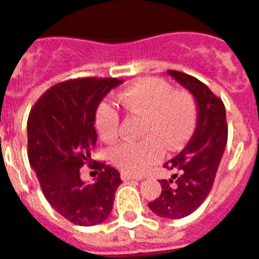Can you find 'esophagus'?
I'll use <instances>...</instances> for the list:
<instances>
[{
	"label": "esophagus",
	"instance_id": "obj_1",
	"mask_svg": "<svg viewBox=\"0 0 259 259\" xmlns=\"http://www.w3.org/2000/svg\"><path fill=\"white\" fill-rule=\"evenodd\" d=\"M120 178H122V180H141L143 179V176H135L132 175V174H127V172H122V175H120Z\"/></svg>",
	"mask_w": 259,
	"mask_h": 259
}]
</instances>
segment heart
I'll return each instance as SVG.
<instances>
[{
  "label": "heart",
  "instance_id": "heart-1",
  "mask_svg": "<svg viewBox=\"0 0 259 259\" xmlns=\"http://www.w3.org/2000/svg\"><path fill=\"white\" fill-rule=\"evenodd\" d=\"M118 102L128 113L145 116L144 140L114 146L111 161L123 171L141 174L157 163L163 152H178L188 143L197 124V102L187 89H174L168 81L158 77L141 79L118 96ZM97 132L105 141L116 140L122 122L116 107L104 101L95 115Z\"/></svg>",
  "mask_w": 259,
  "mask_h": 259
}]
</instances>
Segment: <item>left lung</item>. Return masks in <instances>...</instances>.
I'll return each mask as SVG.
<instances>
[{"instance_id":"8db88e82","label":"left lung","mask_w":259,"mask_h":259,"mask_svg":"<svg viewBox=\"0 0 259 259\" xmlns=\"http://www.w3.org/2000/svg\"><path fill=\"white\" fill-rule=\"evenodd\" d=\"M168 74L196 98L197 127L182 153L163 164L176 174L170 180H159L161 196L148 206L162 218L179 219L197 210L209 196L227 144L228 128L223 101L206 84L180 71L168 70Z\"/></svg>"}]
</instances>
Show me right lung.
Segmentation results:
<instances>
[{"instance_id":"obj_1","label":"right lung","mask_w":259,"mask_h":259,"mask_svg":"<svg viewBox=\"0 0 259 259\" xmlns=\"http://www.w3.org/2000/svg\"><path fill=\"white\" fill-rule=\"evenodd\" d=\"M120 81L116 77H77L50 87L38 98L27 122L28 159L50 206L77 226H95L113 210L120 174L92 161L97 134L95 115L102 98ZM84 164L100 171L95 185L81 180Z\"/></svg>"}]
</instances>
